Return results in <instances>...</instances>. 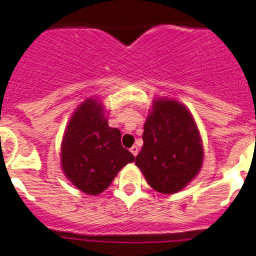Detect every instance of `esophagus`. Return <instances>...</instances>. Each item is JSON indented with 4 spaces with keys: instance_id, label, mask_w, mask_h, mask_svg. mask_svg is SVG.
<instances>
[{
    "instance_id": "34e87169",
    "label": "esophagus",
    "mask_w": 256,
    "mask_h": 256,
    "mask_svg": "<svg viewBox=\"0 0 256 256\" xmlns=\"http://www.w3.org/2000/svg\"><path fill=\"white\" fill-rule=\"evenodd\" d=\"M130 151H131V154H134V156H138V146H132L130 148Z\"/></svg>"
}]
</instances>
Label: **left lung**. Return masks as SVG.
Wrapping results in <instances>:
<instances>
[{"mask_svg": "<svg viewBox=\"0 0 256 256\" xmlns=\"http://www.w3.org/2000/svg\"><path fill=\"white\" fill-rule=\"evenodd\" d=\"M144 146L136 157L147 183L172 194L198 174L203 161L202 138L192 115L174 100H157L144 126Z\"/></svg>", "mask_w": 256, "mask_h": 256, "instance_id": "1", "label": "left lung"}]
</instances>
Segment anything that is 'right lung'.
<instances>
[{
	"label": "right lung",
	"mask_w": 256,
	"mask_h": 256,
	"mask_svg": "<svg viewBox=\"0 0 256 256\" xmlns=\"http://www.w3.org/2000/svg\"><path fill=\"white\" fill-rule=\"evenodd\" d=\"M60 157L69 180L92 196L106 190L118 172L135 160L121 144L120 130L108 125L102 105L92 99L85 100L72 116Z\"/></svg>",
	"instance_id": "right-lung-1"
}]
</instances>
